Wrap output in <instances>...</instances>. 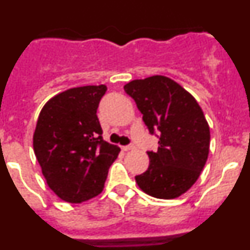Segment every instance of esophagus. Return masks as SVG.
Wrapping results in <instances>:
<instances>
[{
    "mask_svg": "<svg viewBox=\"0 0 250 250\" xmlns=\"http://www.w3.org/2000/svg\"><path fill=\"white\" fill-rule=\"evenodd\" d=\"M121 149H123L124 151H130V150L135 149V146H132V145H126V146L121 147Z\"/></svg>",
    "mask_w": 250,
    "mask_h": 250,
    "instance_id": "1",
    "label": "esophagus"
}]
</instances>
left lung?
Listing matches in <instances>:
<instances>
[{
  "label": "left lung",
  "mask_w": 250,
  "mask_h": 250,
  "mask_svg": "<svg viewBox=\"0 0 250 250\" xmlns=\"http://www.w3.org/2000/svg\"><path fill=\"white\" fill-rule=\"evenodd\" d=\"M124 90L135 100L150 134L160 131L158 151H147L146 171L135 176L147 195L175 199L198 180L208 160L210 130L190 92L167 76L132 80Z\"/></svg>",
  "instance_id": "1"
}]
</instances>
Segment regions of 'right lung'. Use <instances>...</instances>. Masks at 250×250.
Returning a JSON list of instances; mask_svg holds the SVG:
<instances>
[{
	"instance_id": "add662e5",
	"label": "right lung",
	"mask_w": 250,
	"mask_h": 250,
	"mask_svg": "<svg viewBox=\"0 0 250 250\" xmlns=\"http://www.w3.org/2000/svg\"><path fill=\"white\" fill-rule=\"evenodd\" d=\"M106 85L72 87L43 105L34 132V151L48 188L67 203L103 191L120 147L101 136L96 110Z\"/></svg>"
}]
</instances>
